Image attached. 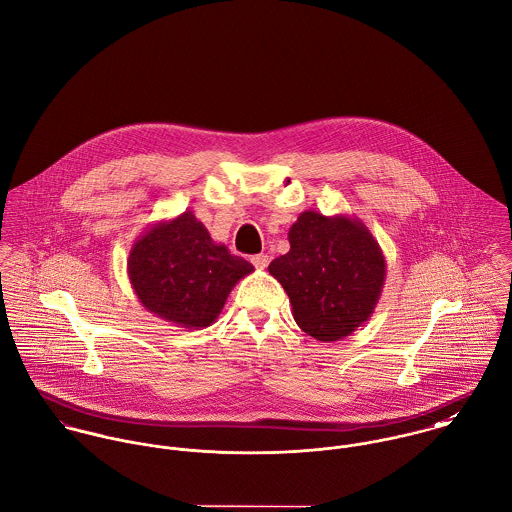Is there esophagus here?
<instances>
[{
	"mask_svg": "<svg viewBox=\"0 0 512 512\" xmlns=\"http://www.w3.org/2000/svg\"><path fill=\"white\" fill-rule=\"evenodd\" d=\"M251 263L255 265V269H259V271H263L267 265H269V255H265V253H259V255H253L251 257Z\"/></svg>",
	"mask_w": 512,
	"mask_h": 512,
	"instance_id": "1",
	"label": "esophagus"
}]
</instances>
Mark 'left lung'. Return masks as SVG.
Returning a JSON list of instances; mask_svg holds the SVG:
<instances>
[{"mask_svg": "<svg viewBox=\"0 0 512 512\" xmlns=\"http://www.w3.org/2000/svg\"><path fill=\"white\" fill-rule=\"evenodd\" d=\"M289 243L269 273L289 295L299 328L336 342L364 326L386 281V257L370 229L346 213L307 209L291 225Z\"/></svg>", "mask_w": 512, "mask_h": 512, "instance_id": "left-lung-1", "label": "left lung"}]
</instances>
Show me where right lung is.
<instances>
[{
  "label": "right lung",
  "instance_id": "obj_1",
  "mask_svg": "<svg viewBox=\"0 0 512 512\" xmlns=\"http://www.w3.org/2000/svg\"><path fill=\"white\" fill-rule=\"evenodd\" d=\"M128 279L140 305L188 330L211 326L253 265L215 243L194 211L150 225L132 243Z\"/></svg>",
  "mask_w": 512,
  "mask_h": 512
}]
</instances>
